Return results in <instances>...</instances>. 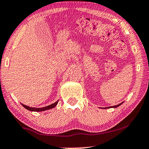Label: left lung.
Masks as SVG:
<instances>
[{"mask_svg":"<svg viewBox=\"0 0 149 149\" xmlns=\"http://www.w3.org/2000/svg\"><path fill=\"white\" fill-rule=\"evenodd\" d=\"M121 103H120V104H119V105H115V106H111V107H107V108H111V107H113V108H115V107H119V106L120 105H121ZM106 109V108H105Z\"/></svg>","mask_w":149,"mask_h":149,"instance_id":"obj_1","label":"left lung"}]
</instances>
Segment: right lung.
Wrapping results in <instances>:
<instances>
[{"label": "right lung", "mask_w": 149, "mask_h": 149, "mask_svg": "<svg viewBox=\"0 0 149 149\" xmlns=\"http://www.w3.org/2000/svg\"><path fill=\"white\" fill-rule=\"evenodd\" d=\"M58 101H56V102L54 103L53 104H51L48 106H46V107H41V108H35V107H28L27 105H23L22 104V105L26 109L29 110V111H46V110H48V109H52L54 108L55 106H56V105L58 104Z\"/></svg>", "instance_id": "right-lung-1"}]
</instances>
